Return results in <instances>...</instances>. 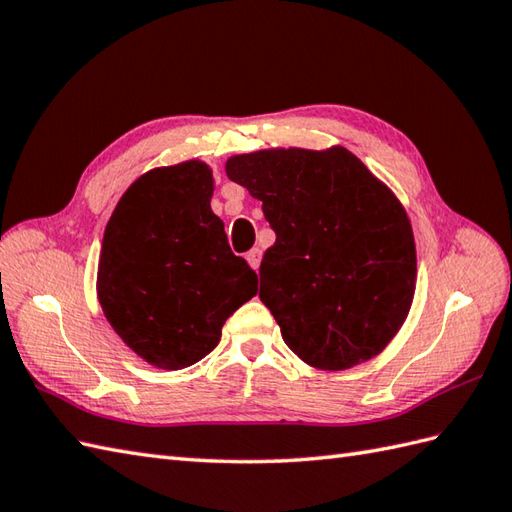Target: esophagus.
Segmentation results:
<instances>
[{
    "instance_id": "obj_1",
    "label": "esophagus",
    "mask_w": 512,
    "mask_h": 512,
    "mask_svg": "<svg viewBox=\"0 0 512 512\" xmlns=\"http://www.w3.org/2000/svg\"><path fill=\"white\" fill-rule=\"evenodd\" d=\"M246 261H248V264H251L253 270H257L259 268V261H261V251H259V248H251V251L246 253Z\"/></svg>"
}]
</instances>
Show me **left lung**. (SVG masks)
<instances>
[{"instance_id":"left-lung-1","label":"left lung","mask_w":512,"mask_h":512,"mask_svg":"<svg viewBox=\"0 0 512 512\" xmlns=\"http://www.w3.org/2000/svg\"><path fill=\"white\" fill-rule=\"evenodd\" d=\"M227 176L261 200L277 233L259 266V299L285 344L323 371L382 353L417 281L414 235L397 196L342 146L235 154Z\"/></svg>"}]
</instances>
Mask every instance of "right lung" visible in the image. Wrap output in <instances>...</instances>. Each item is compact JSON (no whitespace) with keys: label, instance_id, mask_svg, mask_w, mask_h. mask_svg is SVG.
<instances>
[{"label":"right lung","instance_id":"1","mask_svg":"<svg viewBox=\"0 0 512 512\" xmlns=\"http://www.w3.org/2000/svg\"><path fill=\"white\" fill-rule=\"evenodd\" d=\"M207 163L139 176L104 229L98 301L115 334L148 364L178 371L216 349L227 318L257 294L211 211Z\"/></svg>","mask_w":512,"mask_h":512}]
</instances>
